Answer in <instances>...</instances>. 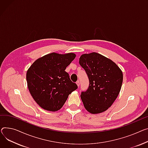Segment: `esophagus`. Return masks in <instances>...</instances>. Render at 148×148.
<instances>
[{"label": "esophagus", "mask_w": 148, "mask_h": 148, "mask_svg": "<svg viewBox=\"0 0 148 148\" xmlns=\"http://www.w3.org/2000/svg\"><path fill=\"white\" fill-rule=\"evenodd\" d=\"M76 84H77V85L78 87H79V86H80V82H79V81H77V82H76Z\"/></svg>", "instance_id": "esophagus-1"}]
</instances>
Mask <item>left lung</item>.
Returning <instances> with one entry per match:
<instances>
[{
    "instance_id": "left-lung-1",
    "label": "left lung",
    "mask_w": 148,
    "mask_h": 148,
    "mask_svg": "<svg viewBox=\"0 0 148 148\" xmlns=\"http://www.w3.org/2000/svg\"><path fill=\"white\" fill-rule=\"evenodd\" d=\"M79 64L89 80L88 89L80 95L85 109L93 114L106 111L120 92L121 70L110 59L96 52L82 55Z\"/></svg>"
}]
</instances>
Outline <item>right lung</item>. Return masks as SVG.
I'll return each mask as SVG.
<instances>
[{
    "label": "right lung",
    "instance_id": "1",
    "mask_svg": "<svg viewBox=\"0 0 148 148\" xmlns=\"http://www.w3.org/2000/svg\"><path fill=\"white\" fill-rule=\"evenodd\" d=\"M74 53H51L38 58L27 71L29 93L36 102L49 111L60 110L69 95L77 88L66 68L74 60Z\"/></svg>",
    "mask_w": 148,
    "mask_h": 148
}]
</instances>
